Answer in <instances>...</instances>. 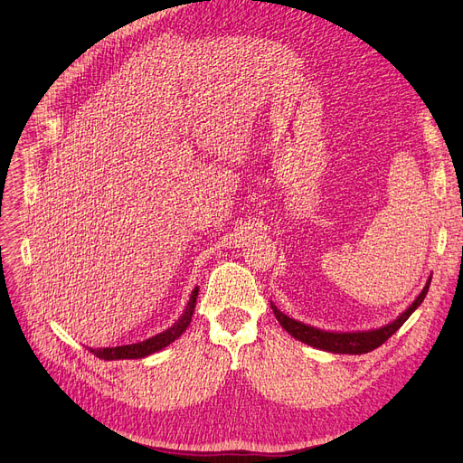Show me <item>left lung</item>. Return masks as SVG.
I'll return each mask as SVG.
<instances>
[{
	"label": "left lung",
	"instance_id": "1",
	"mask_svg": "<svg viewBox=\"0 0 463 463\" xmlns=\"http://www.w3.org/2000/svg\"><path fill=\"white\" fill-rule=\"evenodd\" d=\"M431 278L426 281V287L422 288V293L417 297V300L412 302L396 321H392L391 325H386L383 328H375V330H362V332H326V330H319L313 328L309 325H304L300 321H295L287 317L283 311H279L274 304V315L276 319L279 321V325L297 339H300L302 344H307L311 347H317L328 353H339V354H364L370 353L373 349H377L379 345H383L388 337H391L409 317L411 313L415 311L426 298V293L430 288Z\"/></svg>",
	"mask_w": 463,
	"mask_h": 463
}]
</instances>
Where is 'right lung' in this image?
I'll return each instance as SVG.
<instances>
[{
	"label": "right lung",
	"mask_w": 463,
	"mask_h": 463,
	"mask_svg": "<svg viewBox=\"0 0 463 463\" xmlns=\"http://www.w3.org/2000/svg\"><path fill=\"white\" fill-rule=\"evenodd\" d=\"M197 297H199V287L193 288V293L189 297V302L182 313V317L170 326L165 332L144 339L140 344H133V345H121V347H105V349H90V353H93L95 356H99L103 360H124V358H144L148 354H154L161 349H165L166 345H170L178 339L189 326L193 311H194V304H197Z\"/></svg>",
	"instance_id": "add662e5"
}]
</instances>
